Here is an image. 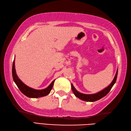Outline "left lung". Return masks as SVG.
<instances>
[{
	"instance_id": "left-lung-1",
	"label": "left lung",
	"mask_w": 131,
	"mask_h": 131,
	"mask_svg": "<svg viewBox=\"0 0 131 131\" xmlns=\"http://www.w3.org/2000/svg\"><path fill=\"white\" fill-rule=\"evenodd\" d=\"M118 69H117V70H116L115 75L114 78V79L113 80V81L109 85L107 86V87L105 88L104 90L99 92H97L94 94H84V93H80L79 91H78L76 90L75 88L74 87L73 84L71 83V89L74 94V95L77 97H78V98L83 100V101H85L87 102H94L102 99V97H105L108 92H109L111 90V89H112V88L113 87V86L115 83L116 78H117V75H118Z\"/></svg>"
}]
</instances>
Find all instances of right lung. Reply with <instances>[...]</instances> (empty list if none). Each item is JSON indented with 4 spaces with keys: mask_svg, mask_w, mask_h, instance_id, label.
<instances>
[{
    "mask_svg": "<svg viewBox=\"0 0 131 131\" xmlns=\"http://www.w3.org/2000/svg\"><path fill=\"white\" fill-rule=\"evenodd\" d=\"M15 61V57L14 59L12 66V77L14 82L21 92L30 98H39V97L48 95L52 89L53 86L55 79L53 80V82L46 88L43 89V90H35V89L30 87L25 84H24L18 77L16 71Z\"/></svg>",
    "mask_w": 131,
    "mask_h": 131,
    "instance_id": "obj_1",
    "label": "right lung"
}]
</instances>
